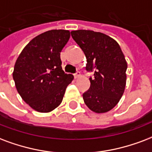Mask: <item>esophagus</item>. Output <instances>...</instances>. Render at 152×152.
Segmentation results:
<instances>
[{
    "label": "esophagus",
    "mask_w": 152,
    "mask_h": 152,
    "mask_svg": "<svg viewBox=\"0 0 152 152\" xmlns=\"http://www.w3.org/2000/svg\"><path fill=\"white\" fill-rule=\"evenodd\" d=\"M80 72H76V73L74 74V77H75V79H77V78H79V77H80Z\"/></svg>",
    "instance_id": "obj_1"
}]
</instances>
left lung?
Listing matches in <instances>:
<instances>
[{"label":"left lung","instance_id":"8db88e82","mask_svg":"<svg viewBox=\"0 0 152 152\" xmlns=\"http://www.w3.org/2000/svg\"><path fill=\"white\" fill-rule=\"evenodd\" d=\"M72 37L87 59L90 88L83 94L89 109L104 113L112 109L121 99L126 86L127 65L120 45L106 34L91 30H76Z\"/></svg>","mask_w":152,"mask_h":152}]
</instances>
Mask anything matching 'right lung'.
<instances>
[{
    "label": "right lung",
    "instance_id": "obj_1",
    "mask_svg": "<svg viewBox=\"0 0 152 152\" xmlns=\"http://www.w3.org/2000/svg\"><path fill=\"white\" fill-rule=\"evenodd\" d=\"M70 37L68 30H50L33 38L22 50L12 77L23 100L39 112H49L63 99L73 76L62 70L61 52Z\"/></svg>",
    "mask_w": 152,
    "mask_h": 152
}]
</instances>
